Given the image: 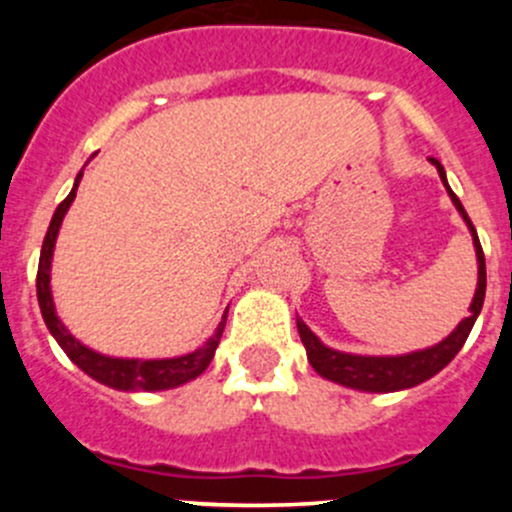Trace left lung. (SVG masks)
<instances>
[{
	"label": "left lung",
	"mask_w": 512,
	"mask_h": 512,
	"mask_svg": "<svg viewBox=\"0 0 512 512\" xmlns=\"http://www.w3.org/2000/svg\"><path fill=\"white\" fill-rule=\"evenodd\" d=\"M433 165H436L438 175H441V183L446 185L448 198L453 200L456 210L461 213L463 223L468 225L473 237V247H476V260H478V285L476 294H473V302L468 307V317H463L458 322V327L448 334L446 339H441L438 344L426 349H418V352L409 354H396V356H369V354H349L339 352V349L327 347L302 319H297V332L299 339H302L304 349H307V359L312 364V369L317 371L319 376H324L327 381H334V384H342L347 389L366 391V394H389V391H404L411 389V386L423 384L431 376H436L443 366L451 364V359L461 352V347L466 344L468 334H471L473 324H476L480 309H483L485 299V257L483 247H480L478 232L473 227L471 218L463 210L461 200L456 198V193L451 190L446 180V170L438 163L436 158H428Z\"/></svg>",
	"instance_id": "left-lung-1"
}]
</instances>
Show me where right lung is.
Returning a JSON list of instances; mask_svg holds the SVG:
<instances>
[{"instance_id": "right-lung-1", "label": "right lung", "mask_w": 512, "mask_h": 512, "mask_svg": "<svg viewBox=\"0 0 512 512\" xmlns=\"http://www.w3.org/2000/svg\"><path fill=\"white\" fill-rule=\"evenodd\" d=\"M81 178H84V170H79L71 193L66 195L64 203L56 208L54 218H51L49 223V230H46L44 245H41L39 272H36V297H39V309L41 317H44L46 329H49L51 337L59 342V347L64 349L66 356H69L84 374H89L91 379L98 381V384L111 386V389L165 391L198 379V376L208 369L210 361H213L215 349H218L220 337H223L227 309L223 319H220L218 329H215V334L203 344V347H198L195 352L183 356H170V359H126V356L101 354L96 352V349L86 347L84 342H79V339L64 327L59 314H56L54 294H51V260H54V247L56 237H59L61 223H64V215L69 213L71 203H74Z\"/></svg>"}]
</instances>
